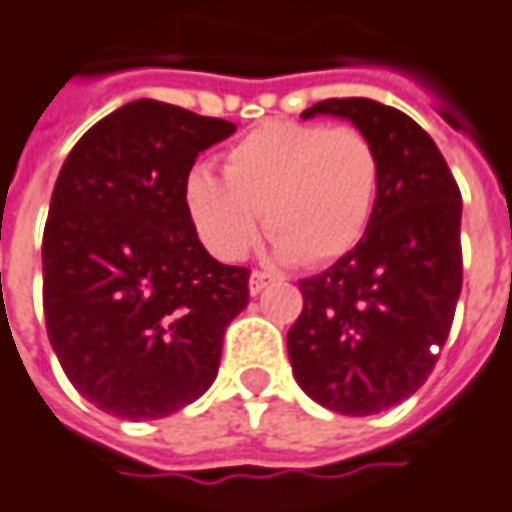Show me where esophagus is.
<instances>
[{"instance_id":"esophagus-1","label":"esophagus","mask_w":512,"mask_h":512,"mask_svg":"<svg viewBox=\"0 0 512 512\" xmlns=\"http://www.w3.org/2000/svg\"><path fill=\"white\" fill-rule=\"evenodd\" d=\"M270 284H273V276H267L262 270H253V273H250V295H259V292H262L264 287H270Z\"/></svg>"}]
</instances>
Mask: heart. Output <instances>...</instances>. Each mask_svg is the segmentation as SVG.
I'll list each match as a JSON object with an SVG mask.
<instances>
[{"mask_svg":"<svg viewBox=\"0 0 512 512\" xmlns=\"http://www.w3.org/2000/svg\"><path fill=\"white\" fill-rule=\"evenodd\" d=\"M379 181V153L359 128L273 119L225 150L222 178L192 169L183 203L206 248L225 262L248 253L264 211L281 259L329 264L365 236Z\"/></svg>","mask_w":512,"mask_h":512,"instance_id":"obj_1","label":"heart"}]
</instances>
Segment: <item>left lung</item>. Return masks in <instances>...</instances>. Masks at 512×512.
I'll return each mask as SVG.
<instances>
[{"mask_svg":"<svg viewBox=\"0 0 512 512\" xmlns=\"http://www.w3.org/2000/svg\"><path fill=\"white\" fill-rule=\"evenodd\" d=\"M317 114L343 116L368 136L382 181L357 248L298 281L303 309L287 348L312 401L340 415H373L429 379L449 337L463 290V197L438 144L398 108L345 97L301 116Z\"/></svg>","mask_w":512,"mask_h":512,"instance_id":"8db88e82","label":"left lung"}]
</instances>
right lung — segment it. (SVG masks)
<instances>
[{
  "instance_id": "1",
  "label": "right lung",
  "mask_w": 512,
  "mask_h": 512,
  "mask_svg": "<svg viewBox=\"0 0 512 512\" xmlns=\"http://www.w3.org/2000/svg\"><path fill=\"white\" fill-rule=\"evenodd\" d=\"M234 122L158 100L100 119L63 161L44 228V317L74 390L153 421L183 410L220 370L248 267L220 264L183 203L195 158Z\"/></svg>"
}]
</instances>
